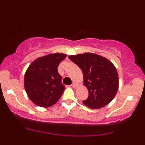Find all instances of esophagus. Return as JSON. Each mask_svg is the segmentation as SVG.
<instances>
[{
	"mask_svg": "<svg viewBox=\"0 0 145 145\" xmlns=\"http://www.w3.org/2000/svg\"><path fill=\"white\" fill-rule=\"evenodd\" d=\"M78 83L74 82L72 83V84H71V86H72V87H74V88H76L78 86Z\"/></svg>",
	"mask_w": 145,
	"mask_h": 145,
	"instance_id": "obj_1",
	"label": "esophagus"
}]
</instances>
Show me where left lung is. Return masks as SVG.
<instances>
[{
    "mask_svg": "<svg viewBox=\"0 0 145 145\" xmlns=\"http://www.w3.org/2000/svg\"><path fill=\"white\" fill-rule=\"evenodd\" d=\"M69 59L82 71L84 85L89 91V97L83 104L91 109L108 104L119 89V76L113 63L104 56L89 52L71 55Z\"/></svg>",
    "mask_w": 145,
    "mask_h": 145,
    "instance_id": "obj_1",
    "label": "left lung"
}]
</instances>
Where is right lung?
Here are the masks:
<instances>
[{
    "instance_id": "1",
    "label": "right lung",
    "mask_w": 145,
    "mask_h": 145,
    "mask_svg": "<svg viewBox=\"0 0 145 145\" xmlns=\"http://www.w3.org/2000/svg\"><path fill=\"white\" fill-rule=\"evenodd\" d=\"M67 54H49L31 63L24 74V89L29 99L37 106L48 108L59 100L65 90L58 72L59 63Z\"/></svg>"
}]
</instances>
